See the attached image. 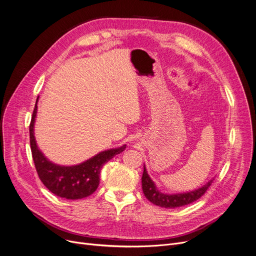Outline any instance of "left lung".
Returning <instances> with one entry per match:
<instances>
[{
  "label": "left lung",
  "instance_id": "1",
  "mask_svg": "<svg viewBox=\"0 0 256 256\" xmlns=\"http://www.w3.org/2000/svg\"><path fill=\"white\" fill-rule=\"evenodd\" d=\"M213 181L214 178L210 180V181L202 187L195 189L193 191L185 192V193H176V194L162 193L158 190V188L156 187V184L153 182V180L148 174L146 168L144 165V174L142 176V187L144 196L152 204L162 208H174L189 204L200 198L206 193V191L208 189V187L211 186Z\"/></svg>",
  "mask_w": 256,
  "mask_h": 256
}]
</instances>
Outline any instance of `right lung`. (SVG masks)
<instances>
[{
    "label": "right lung",
    "instance_id": "add662e5",
    "mask_svg": "<svg viewBox=\"0 0 256 256\" xmlns=\"http://www.w3.org/2000/svg\"><path fill=\"white\" fill-rule=\"evenodd\" d=\"M30 124V142L37 174L50 192L66 200H82L96 191L100 182L103 165L116 155L122 153L126 144L100 152L86 161L72 166H64L50 161L40 151L34 136V125L37 114V102Z\"/></svg>",
    "mask_w": 256,
    "mask_h": 256
}]
</instances>
